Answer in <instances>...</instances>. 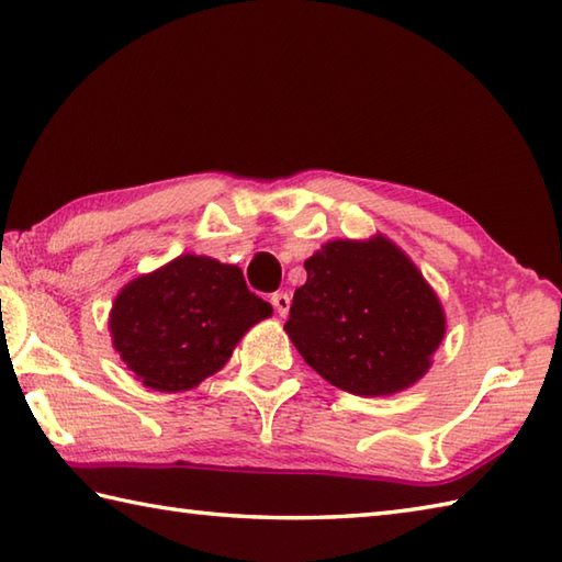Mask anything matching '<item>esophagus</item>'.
I'll list each match as a JSON object with an SVG mask.
<instances>
[{"mask_svg": "<svg viewBox=\"0 0 562 562\" xmlns=\"http://www.w3.org/2000/svg\"><path fill=\"white\" fill-rule=\"evenodd\" d=\"M271 305H273V311H277L281 317H285V315H289V311H291V295L283 293V291L273 293L271 295Z\"/></svg>", "mask_w": 562, "mask_h": 562, "instance_id": "esophagus-1", "label": "esophagus"}]
</instances>
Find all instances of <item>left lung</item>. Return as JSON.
<instances>
[{
    "label": "left lung",
    "mask_w": 562,
    "mask_h": 562,
    "mask_svg": "<svg viewBox=\"0 0 562 562\" xmlns=\"http://www.w3.org/2000/svg\"><path fill=\"white\" fill-rule=\"evenodd\" d=\"M283 325L307 366L341 391L378 397L415 385L439 349V295L385 235L331 239L305 259Z\"/></svg>",
    "instance_id": "obj_1"
}]
</instances>
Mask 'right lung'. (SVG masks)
I'll list each match as a JSON object with an SVG mask.
<instances>
[{"label": "right lung", "mask_w": 562, "mask_h": 562, "mask_svg": "<svg viewBox=\"0 0 562 562\" xmlns=\"http://www.w3.org/2000/svg\"><path fill=\"white\" fill-rule=\"evenodd\" d=\"M271 313L247 289L239 267L181 255L123 285L109 331L137 381L159 393H181L221 371L249 327Z\"/></svg>", "instance_id": "add662e5"}]
</instances>
